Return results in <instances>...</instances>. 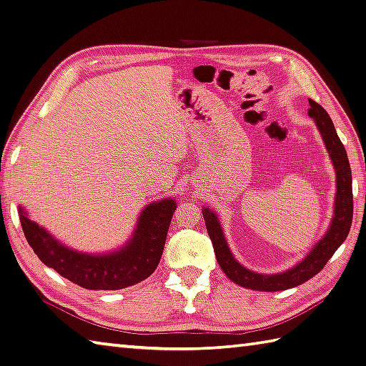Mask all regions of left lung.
<instances>
[{
  "mask_svg": "<svg viewBox=\"0 0 366 366\" xmlns=\"http://www.w3.org/2000/svg\"><path fill=\"white\" fill-rule=\"evenodd\" d=\"M308 115L316 122L320 134H322L324 144L333 161L335 172H337V197H335V214L329 232L325 234L322 240L311 249L310 254L300 264L278 274H259L249 272L248 268L238 264L234 259L232 252L229 251V246L226 243L224 235H222V229L216 214L212 210H208V208L202 210L207 232L210 235L219 267L227 274V278H230L235 285L242 287L274 292V290H286L298 285H303V282H307L322 270L325 264L335 254V251L346 240L350 230L354 214L352 174H350V166L345 145H342L337 131H335V126L329 114H327L322 106H319L312 99H310Z\"/></svg>",
  "mask_w": 366,
  "mask_h": 366,
  "instance_id": "1",
  "label": "left lung"
}]
</instances>
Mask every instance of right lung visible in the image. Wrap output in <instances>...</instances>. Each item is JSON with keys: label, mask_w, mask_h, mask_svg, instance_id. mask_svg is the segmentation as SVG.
Instances as JSON below:
<instances>
[{"label": "right lung", "mask_w": 366, "mask_h": 366, "mask_svg": "<svg viewBox=\"0 0 366 366\" xmlns=\"http://www.w3.org/2000/svg\"><path fill=\"white\" fill-rule=\"evenodd\" d=\"M175 212L172 199L148 205L132 240L109 256H89L66 248L20 210L26 242L36 256L61 277L92 290H118L147 280L158 267Z\"/></svg>", "instance_id": "right-lung-1"}]
</instances>
